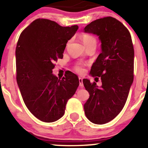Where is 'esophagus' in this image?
Segmentation results:
<instances>
[{
	"mask_svg": "<svg viewBox=\"0 0 148 148\" xmlns=\"http://www.w3.org/2000/svg\"><path fill=\"white\" fill-rule=\"evenodd\" d=\"M78 80H79V85L80 87H83V78H78Z\"/></svg>",
	"mask_w": 148,
	"mask_h": 148,
	"instance_id": "esophagus-1",
	"label": "esophagus"
}]
</instances>
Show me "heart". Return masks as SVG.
Wrapping results in <instances>:
<instances>
[{"label":"heart","mask_w":148,"mask_h":148,"mask_svg":"<svg viewBox=\"0 0 148 148\" xmlns=\"http://www.w3.org/2000/svg\"><path fill=\"white\" fill-rule=\"evenodd\" d=\"M82 41H83V44L85 46H87L88 44H96V40L94 37L91 35H84L82 37ZM85 64L83 63H78L74 67V70L76 72L82 74L85 72V69H84Z\"/></svg>","instance_id":"b5f03b06"}]
</instances>
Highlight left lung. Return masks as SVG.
I'll use <instances>...</instances> for the list:
<instances>
[{"mask_svg": "<svg viewBox=\"0 0 148 148\" xmlns=\"http://www.w3.org/2000/svg\"><path fill=\"white\" fill-rule=\"evenodd\" d=\"M84 32L98 36L102 52L91 67V75L100 78L102 86L83 79L89 98L84 104L87 118L96 124L113 119L126 104L134 78V48L126 27L115 18L91 22Z\"/></svg>", "mask_w": 148, "mask_h": 148, "instance_id": "obj_1", "label": "left lung"}]
</instances>
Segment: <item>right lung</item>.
<instances>
[{
	"label": "right lung",
	"mask_w": 148,
	"mask_h": 148,
	"mask_svg": "<svg viewBox=\"0 0 148 148\" xmlns=\"http://www.w3.org/2000/svg\"><path fill=\"white\" fill-rule=\"evenodd\" d=\"M77 25L61 27L47 19H37L20 34L16 48V80L24 104L44 122L63 117L65 106L79 85L70 72L62 79L52 74L55 63L62 59L67 42Z\"/></svg>",
	"instance_id": "obj_1"
}]
</instances>
